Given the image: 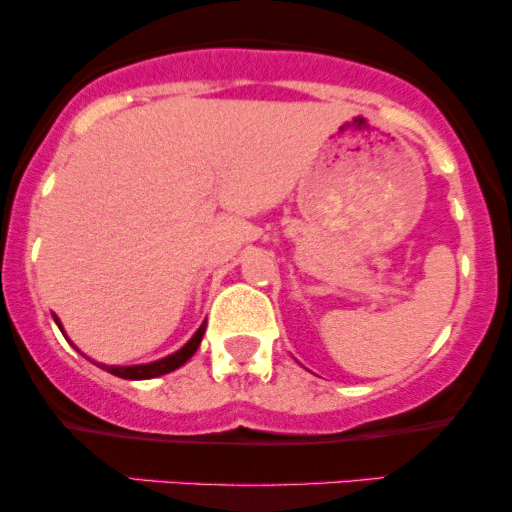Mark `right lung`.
Listing matches in <instances>:
<instances>
[{"mask_svg":"<svg viewBox=\"0 0 512 512\" xmlns=\"http://www.w3.org/2000/svg\"><path fill=\"white\" fill-rule=\"evenodd\" d=\"M57 325H60V320H57ZM204 327H207V322L199 327V330L195 332V337H192L190 342L182 346L180 351H175V354L161 358V361L142 363V366H101V368L108 370V373L117 375V378H125V380H149V378H158V375H166V373H170V370L180 368L182 363L190 361L192 354H195V351L199 349V342H202ZM60 330H62V327H60Z\"/></svg>","mask_w":512,"mask_h":512,"instance_id":"add662e5","label":"right lung"}]
</instances>
